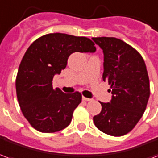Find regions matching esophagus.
<instances>
[{"label":"esophagus","mask_w":158,"mask_h":158,"mask_svg":"<svg viewBox=\"0 0 158 158\" xmlns=\"http://www.w3.org/2000/svg\"><path fill=\"white\" fill-rule=\"evenodd\" d=\"M82 99L84 100V101H86V102H89V101H92V99H91V98H87V97H85V96H83Z\"/></svg>","instance_id":"34e87169"}]
</instances>
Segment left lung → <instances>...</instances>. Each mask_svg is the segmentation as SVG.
<instances>
[{
  "instance_id": "obj_1",
  "label": "left lung",
  "mask_w": 158,
  "mask_h": 158,
  "mask_svg": "<svg viewBox=\"0 0 158 158\" xmlns=\"http://www.w3.org/2000/svg\"><path fill=\"white\" fill-rule=\"evenodd\" d=\"M92 40L102 50V79L111 85L113 94L110 102H100L102 112L94 116V123L106 135H124L141 118L149 100L146 63L135 49L121 40L114 37Z\"/></svg>"
}]
</instances>
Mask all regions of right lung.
I'll return each instance as SVG.
<instances>
[{
    "mask_svg": "<svg viewBox=\"0 0 158 158\" xmlns=\"http://www.w3.org/2000/svg\"><path fill=\"white\" fill-rule=\"evenodd\" d=\"M94 45L86 37L54 33L40 37L26 51L17 74L16 91L23 116L36 130L54 133L69 125L82 96L53 89L52 79L65 69L72 53H93Z\"/></svg>",
    "mask_w": 158,
    "mask_h": 158,
    "instance_id": "1",
    "label": "right lung"
}]
</instances>
